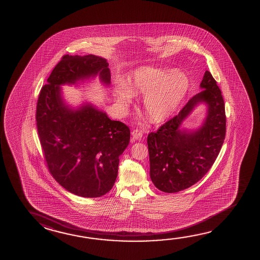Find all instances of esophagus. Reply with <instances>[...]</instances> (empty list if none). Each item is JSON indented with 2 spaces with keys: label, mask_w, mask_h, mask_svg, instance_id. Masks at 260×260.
<instances>
[{
  "label": "esophagus",
  "mask_w": 260,
  "mask_h": 260,
  "mask_svg": "<svg viewBox=\"0 0 260 260\" xmlns=\"http://www.w3.org/2000/svg\"><path fill=\"white\" fill-rule=\"evenodd\" d=\"M132 139H133V140H136V141H141L142 135H143V133H142L141 131H139V129H134V131L132 132Z\"/></svg>",
  "instance_id": "34e87169"
}]
</instances>
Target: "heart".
Here are the masks:
<instances>
[{
    "label": "heart",
    "mask_w": 260,
    "mask_h": 260,
    "mask_svg": "<svg viewBox=\"0 0 260 260\" xmlns=\"http://www.w3.org/2000/svg\"><path fill=\"white\" fill-rule=\"evenodd\" d=\"M189 88V78L181 71L142 67L128 77L126 85L114 88L115 101L121 112L132 105L134 95H144L146 113L154 123H161L181 105Z\"/></svg>",
    "instance_id": "obj_1"
}]
</instances>
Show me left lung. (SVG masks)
Returning <instances> with one entry per match:
<instances>
[{
    "mask_svg": "<svg viewBox=\"0 0 260 260\" xmlns=\"http://www.w3.org/2000/svg\"><path fill=\"white\" fill-rule=\"evenodd\" d=\"M200 87L203 90L192 96L177 116L148 135L150 179L164 192L182 191L200 181L223 145L226 122L224 103L209 71H205ZM200 104L207 106L202 125L193 130L182 128L183 121Z\"/></svg>",
    "mask_w": 260,
    "mask_h": 260,
    "instance_id": "8db88e82",
    "label": "left lung"
}]
</instances>
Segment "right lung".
<instances>
[{
    "mask_svg": "<svg viewBox=\"0 0 260 260\" xmlns=\"http://www.w3.org/2000/svg\"><path fill=\"white\" fill-rule=\"evenodd\" d=\"M99 76L109 87L107 60L94 55H66L42 87L37 106V132L47 167L66 190L82 197H100L111 190L119 157L129 142L125 124L111 120L88 102L73 108L62 96L64 85H76Z\"/></svg>",
    "mask_w": 260,
    "mask_h": 260,
    "instance_id": "obj_1",
    "label": "right lung"
}]
</instances>
